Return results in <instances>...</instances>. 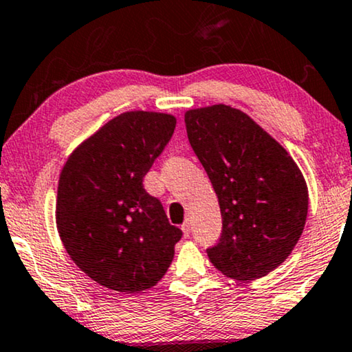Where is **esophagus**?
<instances>
[{
	"label": "esophagus",
	"mask_w": 352,
	"mask_h": 352,
	"mask_svg": "<svg viewBox=\"0 0 352 352\" xmlns=\"http://www.w3.org/2000/svg\"><path fill=\"white\" fill-rule=\"evenodd\" d=\"M182 232H184V235H185V236H188V235H190V232H191L190 222H185L184 225H182Z\"/></svg>",
	"instance_id": "1"
}]
</instances>
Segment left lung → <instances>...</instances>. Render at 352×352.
I'll list each match as a JSON object with an SVG mask.
<instances>
[{
  "instance_id": "1",
  "label": "left lung",
  "mask_w": 352,
  "mask_h": 352,
  "mask_svg": "<svg viewBox=\"0 0 352 352\" xmlns=\"http://www.w3.org/2000/svg\"><path fill=\"white\" fill-rule=\"evenodd\" d=\"M191 148L219 198L222 235L208 256L235 280L264 277L296 246L309 193L298 164L250 116L227 104L185 112Z\"/></svg>"
}]
</instances>
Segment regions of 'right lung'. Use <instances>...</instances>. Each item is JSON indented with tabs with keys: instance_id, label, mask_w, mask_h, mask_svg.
Listing matches in <instances>:
<instances>
[{
	"instance_id": "add662e5",
	"label": "right lung",
	"mask_w": 352,
	"mask_h": 352,
	"mask_svg": "<svg viewBox=\"0 0 352 352\" xmlns=\"http://www.w3.org/2000/svg\"><path fill=\"white\" fill-rule=\"evenodd\" d=\"M172 114L129 111L78 144L59 175L56 225L78 269L102 287L138 293L172 264L180 228L143 188L175 130Z\"/></svg>"
}]
</instances>
